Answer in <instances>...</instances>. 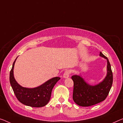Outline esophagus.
<instances>
[{
    "label": "esophagus",
    "instance_id": "1",
    "mask_svg": "<svg viewBox=\"0 0 123 123\" xmlns=\"http://www.w3.org/2000/svg\"><path fill=\"white\" fill-rule=\"evenodd\" d=\"M71 74V71H69V70H67L65 71V72L63 74V77L66 78H68L69 77V75H70Z\"/></svg>",
    "mask_w": 123,
    "mask_h": 123
}]
</instances>
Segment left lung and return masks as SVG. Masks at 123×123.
<instances>
[{
    "mask_svg": "<svg viewBox=\"0 0 123 123\" xmlns=\"http://www.w3.org/2000/svg\"><path fill=\"white\" fill-rule=\"evenodd\" d=\"M99 56L107 60V76L102 82L95 86L86 83L80 76H72L74 83L73 99L77 105L89 107L103 101L107 98L113 84V73L108 59L100 52Z\"/></svg>",
    "mask_w": 123,
    "mask_h": 123,
    "instance_id": "left-lung-1",
    "label": "left lung"
}]
</instances>
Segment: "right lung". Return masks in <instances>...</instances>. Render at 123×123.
I'll list each match as a JSON object with an SVG mask.
<instances>
[{
    "mask_svg": "<svg viewBox=\"0 0 123 123\" xmlns=\"http://www.w3.org/2000/svg\"><path fill=\"white\" fill-rule=\"evenodd\" d=\"M15 60L12 68L10 72V83L12 90L18 100L22 104L31 107L39 108L44 107L48 103L50 99L53 88L57 82L60 80L56 77L47 80L38 87L28 88L19 85L16 81L14 76V67Z\"/></svg>",
    "mask_w": 123,
    "mask_h": 123,
    "instance_id": "obj_1",
    "label": "right lung"
}]
</instances>
